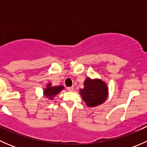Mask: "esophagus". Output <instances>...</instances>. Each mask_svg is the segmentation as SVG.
<instances>
[{
    "mask_svg": "<svg viewBox=\"0 0 147 147\" xmlns=\"http://www.w3.org/2000/svg\"><path fill=\"white\" fill-rule=\"evenodd\" d=\"M67 90L69 92H72V91H73V90H74V87H67Z\"/></svg>",
    "mask_w": 147,
    "mask_h": 147,
    "instance_id": "1",
    "label": "esophagus"
}]
</instances>
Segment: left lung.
Listing matches in <instances>:
<instances>
[{"label":"left lung","instance_id":"8db88e82","mask_svg":"<svg viewBox=\"0 0 147 147\" xmlns=\"http://www.w3.org/2000/svg\"><path fill=\"white\" fill-rule=\"evenodd\" d=\"M108 93L107 83L97 78H87L84 82V88L80 90L82 100L90 107H94L104 103L107 100Z\"/></svg>","mask_w":147,"mask_h":147}]
</instances>
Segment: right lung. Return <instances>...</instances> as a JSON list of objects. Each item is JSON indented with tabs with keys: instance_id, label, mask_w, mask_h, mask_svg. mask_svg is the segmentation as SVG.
I'll list each match as a JSON object with an SVG mask.
<instances>
[{
	"instance_id": "1",
	"label": "right lung",
	"mask_w": 147,
	"mask_h": 147,
	"mask_svg": "<svg viewBox=\"0 0 147 147\" xmlns=\"http://www.w3.org/2000/svg\"><path fill=\"white\" fill-rule=\"evenodd\" d=\"M64 86H52L51 83H48L46 84V87L44 89L43 95L47 97L49 100H53V98L60 92L63 90H64Z\"/></svg>"
}]
</instances>
